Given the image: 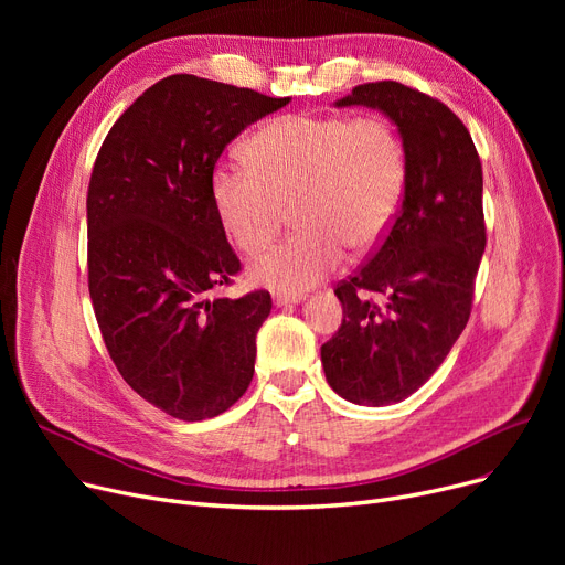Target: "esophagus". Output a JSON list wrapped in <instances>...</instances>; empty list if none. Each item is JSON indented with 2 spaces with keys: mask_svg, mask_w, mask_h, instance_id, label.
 Returning <instances> with one entry per match:
<instances>
[{
  "mask_svg": "<svg viewBox=\"0 0 565 565\" xmlns=\"http://www.w3.org/2000/svg\"><path fill=\"white\" fill-rule=\"evenodd\" d=\"M273 300H275V307H292V305H300L305 300V295L302 292H298V295H292V292H275Z\"/></svg>",
  "mask_w": 565,
  "mask_h": 565,
  "instance_id": "esophagus-1",
  "label": "esophagus"
}]
</instances>
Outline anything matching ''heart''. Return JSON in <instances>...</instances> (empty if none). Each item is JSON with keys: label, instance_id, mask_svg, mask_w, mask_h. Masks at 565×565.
Returning <instances> with one entry per match:
<instances>
[{"label": "heart", "instance_id": "heart-1", "mask_svg": "<svg viewBox=\"0 0 565 565\" xmlns=\"http://www.w3.org/2000/svg\"><path fill=\"white\" fill-rule=\"evenodd\" d=\"M247 156L222 158L211 173L215 211L233 243L245 252L263 247L288 205L302 228L249 260L256 286L305 292L339 270L345 247L375 249L398 217L407 153L380 114L284 116L249 139Z\"/></svg>", "mask_w": 565, "mask_h": 565}]
</instances>
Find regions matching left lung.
<instances>
[{
  "mask_svg": "<svg viewBox=\"0 0 565 565\" xmlns=\"http://www.w3.org/2000/svg\"><path fill=\"white\" fill-rule=\"evenodd\" d=\"M334 105L382 111L407 153L398 217L369 263L337 286L343 320L320 348L341 398L382 407L417 392L469 320L486 252L483 169L460 118L405 84H360ZM364 291L382 294L385 305L373 306Z\"/></svg>",
  "mask_w": 565,
  "mask_h": 565,
  "instance_id": "obj_1",
  "label": "left lung"
}]
</instances>
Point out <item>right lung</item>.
Masks as SVG:
<instances>
[{"label": "right lung", "mask_w": 565, "mask_h": 565, "mask_svg": "<svg viewBox=\"0 0 565 565\" xmlns=\"http://www.w3.org/2000/svg\"><path fill=\"white\" fill-rule=\"evenodd\" d=\"M252 88L171 75L107 132L86 196L88 292L109 358L169 417L226 412L254 377L270 292L207 298L241 270L211 173L224 148L286 107Z\"/></svg>", "instance_id": "right-lung-1"}]
</instances>
